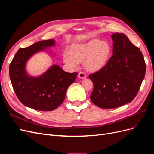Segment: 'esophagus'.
Wrapping results in <instances>:
<instances>
[{
  "instance_id": "1",
  "label": "esophagus",
  "mask_w": 154,
  "mask_h": 154,
  "mask_svg": "<svg viewBox=\"0 0 154 154\" xmlns=\"http://www.w3.org/2000/svg\"><path fill=\"white\" fill-rule=\"evenodd\" d=\"M78 77L80 78H85L86 77V74L84 72H80L78 73Z\"/></svg>"
}]
</instances>
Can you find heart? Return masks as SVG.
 Returning a JSON list of instances; mask_svg holds the SVG:
<instances>
[{
    "label": "heart",
    "instance_id": "obj_1",
    "mask_svg": "<svg viewBox=\"0 0 154 154\" xmlns=\"http://www.w3.org/2000/svg\"><path fill=\"white\" fill-rule=\"evenodd\" d=\"M111 54V46L107 41L92 39L84 44L72 45L70 52L63 54L64 63L75 68L78 63L84 61V66L89 71H97L103 68Z\"/></svg>",
    "mask_w": 154,
    "mask_h": 154
}]
</instances>
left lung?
<instances>
[{
    "mask_svg": "<svg viewBox=\"0 0 154 154\" xmlns=\"http://www.w3.org/2000/svg\"><path fill=\"white\" fill-rule=\"evenodd\" d=\"M113 54L106 66L88 78L94 88L91 100L102 109H114L131 102L146 72L141 51L124 34L114 33Z\"/></svg>",
    "mask_w": 154,
    "mask_h": 154,
    "instance_id": "obj_1",
    "label": "left lung"
}]
</instances>
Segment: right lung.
<instances>
[{"label": "right lung", "instance_id": "add662e5", "mask_svg": "<svg viewBox=\"0 0 154 154\" xmlns=\"http://www.w3.org/2000/svg\"><path fill=\"white\" fill-rule=\"evenodd\" d=\"M53 39L39 41L25 48H20L10 65V77L13 90L21 103L31 109L51 111L61 105L69 86L76 80L77 72L69 73L54 65L42 75L29 76L26 73L27 60L45 48L54 45Z\"/></svg>", "mask_w": 154, "mask_h": 154}]
</instances>
